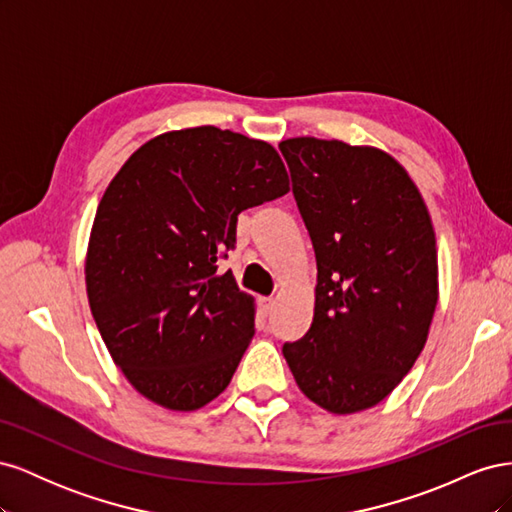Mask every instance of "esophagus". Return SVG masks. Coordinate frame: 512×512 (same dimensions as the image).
<instances>
[{"instance_id": "esophagus-1", "label": "esophagus", "mask_w": 512, "mask_h": 512, "mask_svg": "<svg viewBox=\"0 0 512 512\" xmlns=\"http://www.w3.org/2000/svg\"><path fill=\"white\" fill-rule=\"evenodd\" d=\"M273 305H275V301L273 299H260V307H262V312L265 314H271V309H273Z\"/></svg>"}]
</instances>
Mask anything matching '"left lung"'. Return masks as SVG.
Masks as SVG:
<instances>
[{
	"label": "left lung",
	"instance_id": "8db88e82",
	"mask_svg": "<svg viewBox=\"0 0 512 512\" xmlns=\"http://www.w3.org/2000/svg\"><path fill=\"white\" fill-rule=\"evenodd\" d=\"M316 254L309 331L282 352L320 408L376 406L421 354L438 303V254L427 207L391 156L301 136L280 143Z\"/></svg>",
	"mask_w": 512,
	"mask_h": 512
}]
</instances>
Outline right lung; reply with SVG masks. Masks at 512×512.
<instances>
[{"mask_svg": "<svg viewBox=\"0 0 512 512\" xmlns=\"http://www.w3.org/2000/svg\"><path fill=\"white\" fill-rule=\"evenodd\" d=\"M277 151L200 126L145 143L108 185L91 228V314L134 389L170 410L218 397L254 337V303L218 262L239 213L288 192Z\"/></svg>", "mask_w": 512, "mask_h": 512, "instance_id": "right-lung-1", "label": "right lung"}]
</instances>
